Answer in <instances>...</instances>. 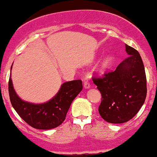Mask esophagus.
I'll list each match as a JSON object with an SVG mask.
<instances>
[{
  "instance_id": "esophagus-1",
  "label": "esophagus",
  "mask_w": 157,
  "mask_h": 157,
  "mask_svg": "<svg viewBox=\"0 0 157 157\" xmlns=\"http://www.w3.org/2000/svg\"><path fill=\"white\" fill-rule=\"evenodd\" d=\"M84 87H85V88H89L90 87V82H88L87 80H85V81H84Z\"/></svg>"
}]
</instances>
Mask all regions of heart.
<instances>
[{
	"label": "heart",
	"mask_w": 157,
	"mask_h": 157,
	"mask_svg": "<svg viewBox=\"0 0 157 157\" xmlns=\"http://www.w3.org/2000/svg\"><path fill=\"white\" fill-rule=\"evenodd\" d=\"M113 62V57L112 56H107V57L105 58V60L103 61V63H101V70H105V69H107L110 64L112 63Z\"/></svg>",
	"instance_id": "obj_1"
}]
</instances>
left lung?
I'll return each mask as SVG.
<instances>
[{
    "mask_svg": "<svg viewBox=\"0 0 157 157\" xmlns=\"http://www.w3.org/2000/svg\"><path fill=\"white\" fill-rule=\"evenodd\" d=\"M126 51L129 56L116 70L105 72L101 77L92 78L101 94L100 116L112 124L131 120L146 98V76L141 56L137 50L127 44Z\"/></svg>",
    "mask_w": 157,
    "mask_h": 157,
    "instance_id": "1",
    "label": "left lung"
}]
</instances>
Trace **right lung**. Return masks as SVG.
I'll use <instances>...</instances> for the list:
<instances>
[{
  "label": "right lung",
  "instance_id": "right-lung-1",
  "mask_svg": "<svg viewBox=\"0 0 157 157\" xmlns=\"http://www.w3.org/2000/svg\"><path fill=\"white\" fill-rule=\"evenodd\" d=\"M82 90V80L69 81L62 84L58 94L48 102L33 104L18 97L13 87L11 75L9 80L12 107L28 125L38 129H54L60 125L65 120L71 102Z\"/></svg>",
  "mask_w": 157,
  "mask_h": 157
}]
</instances>
